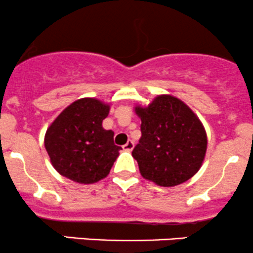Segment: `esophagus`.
Masks as SVG:
<instances>
[{"label": "esophagus", "instance_id": "1", "mask_svg": "<svg viewBox=\"0 0 253 253\" xmlns=\"http://www.w3.org/2000/svg\"><path fill=\"white\" fill-rule=\"evenodd\" d=\"M133 148H134V141L133 140H128L124 146H122V149H124L125 151H128V152L132 151Z\"/></svg>", "mask_w": 253, "mask_h": 253}]
</instances>
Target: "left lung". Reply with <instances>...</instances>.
I'll return each instance as SVG.
<instances>
[{
    "label": "left lung",
    "mask_w": 253,
    "mask_h": 253,
    "mask_svg": "<svg viewBox=\"0 0 253 253\" xmlns=\"http://www.w3.org/2000/svg\"><path fill=\"white\" fill-rule=\"evenodd\" d=\"M141 137L133 149L141 176L163 187L191 179L203 163L208 138L188 105L170 95L157 96L148 107L137 105Z\"/></svg>",
    "instance_id": "8db88e82"
}]
</instances>
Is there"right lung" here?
<instances>
[{
  "instance_id": "obj_1",
  "label": "right lung",
  "mask_w": 253,
  "mask_h": 253,
  "mask_svg": "<svg viewBox=\"0 0 253 253\" xmlns=\"http://www.w3.org/2000/svg\"><path fill=\"white\" fill-rule=\"evenodd\" d=\"M110 105L96 98L69 104L46 129L44 145L50 162L61 175L79 184H93L109 174L120 146L114 132L102 122Z\"/></svg>"
}]
</instances>
